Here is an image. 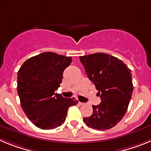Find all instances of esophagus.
Returning a JSON list of instances; mask_svg holds the SVG:
<instances>
[{"instance_id":"obj_1","label":"esophagus","mask_w":151,"mask_h":151,"mask_svg":"<svg viewBox=\"0 0 151 151\" xmlns=\"http://www.w3.org/2000/svg\"><path fill=\"white\" fill-rule=\"evenodd\" d=\"M78 105H80V106H82V105H84L85 104H84V103H82V102H80V101H78Z\"/></svg>"}]
</instances>
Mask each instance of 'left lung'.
Listing matches in <instances>:
<instances>
[{
    "label": "left lung",
    "mask_w": 151,
    "mask_h": 151,
    "mask_svg": "<svg viewBox=\"0 0 151 151\" xmlns=\"http://www.w3.org/2000/svg\"><path fill=\"white\" fill-rule=\"evenodd\" d=\"M89 79L101 99L93 105V113L83 119L91 129L104 131L114 127L127 111L133 91L131 70L121 60L104 53L79 57Z\"/></svg>",
    "instance_id": "1"
}]
</instances>
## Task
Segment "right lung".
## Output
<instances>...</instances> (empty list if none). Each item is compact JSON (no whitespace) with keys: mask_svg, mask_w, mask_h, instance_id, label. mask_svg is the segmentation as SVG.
I'll return each mask as SVG.
<instances>
[{"mask_svg":"<svg viewBox=\"0 0 151 151\" xmlns=\"http://www.w3.org/2000/svg\"><path fill=\"white\" fill-rule=\"evenodd\" d=\"M71 57L45 52L31 57L17 73V92L26 116L41 129H54L66 120L69 106L78 104L65 98L55 91L62 82L64 69Z\"/></svg>","mask_w":151,"mask_h":151,"instance_id":"add662e5","label":"right lung"}]
</instances>
